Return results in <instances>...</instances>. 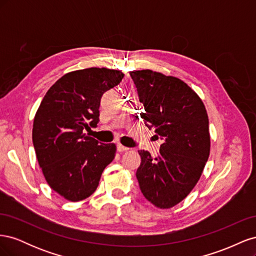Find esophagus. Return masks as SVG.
Listing matches in <instances>:
<instances>
[{"label":"esophagus","mask_w":256,"mask_h":256,"mask_svg":"<svg viewBox=\"0 0 256 256\" xmlns=\"http://www.w3.org/2000/svg\"><path fill=\"white\" fill-rule=\"evenodd\" d=\"M116 148H118V152H127L129 148H128V147H126V146H124V145H122V144H118V145H116Z\"/></svg>","instance_id":"1"}]
</instances>
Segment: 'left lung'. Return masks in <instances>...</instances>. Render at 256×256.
Here are the masks:
<instances>
[{"instance_id":"obj_1","label":"left lung","mask_w":256,"mask_h":256,"mask_svg":"<svg viewBox=\"0 0 256 256\" xmlns=\"http://www.w3.org/2000/svg\"><path fill=\"white\" fill-rule=\"evenodd\" d=\"M140 102L141 118L154 129L160 145L156 157L138 150L136 178L146 200L171 208L187 196L202 175L209 157L208 116L202 100L184 81L144 69L130 72Z\"/></svg>"}]
</instances>
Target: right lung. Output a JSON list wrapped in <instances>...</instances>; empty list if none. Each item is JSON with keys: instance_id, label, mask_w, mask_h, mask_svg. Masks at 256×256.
Masks as SVG:
<instances>
[{"instance_id": "1", "label": "right lung", "mask_w": 256, "mask_h": 256, "mask_svg": "<svg viewBox=\"0 0 256 256\" xmlns=\"http://www.w3.org/2000/svg\"><path fill=\"white\" fill-rule=\"evenodd\" d=\"M124 74L92 67L68 72L47 92L33 124L38 164L50 187L66 200L88 198L98 187L116 146L85 134L99 122L100 100Z\"/></svg>"}]
</instances>
